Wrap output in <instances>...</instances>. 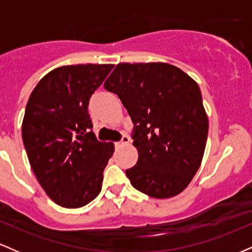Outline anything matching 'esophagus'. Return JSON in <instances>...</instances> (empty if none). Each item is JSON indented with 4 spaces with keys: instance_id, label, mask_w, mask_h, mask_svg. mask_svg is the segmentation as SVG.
Here are the masks:
<instances>
[{
    "instance_id": "obj_1",
    "label": "esophagus",
    "mask_w": 252,
    "mask_h": 252,
    "mask_svg": "<svg viewBox=\"0 0 252 252\" xmlns=\"http://www.w3.org/2000/svg\"><path fill=\"white\" fill-rule=\"evenodd\" d=\"M129 142H130V138H129V136L124 135L123 137H122V140H121L120 142H117V143H116V146H118V147H121V146H126V144H128Z\"/></svg>"
}]
</instances>
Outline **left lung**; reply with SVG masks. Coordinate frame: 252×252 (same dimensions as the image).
Listing matches in <instances>:
<instances>
[{"label": "left lung", "mask_w": 252, "mask_h": 252, "mask_svg": "<svg viewBox=\"0 0 252 252\" xmlns=\"http://www.w3.org/2000/svg\"><path fill=\"white\" fill-rule=\"evenodd\" d=\"M135 124L138 160L126 174L155 199L178 195L200 167L209 118L198 84L167 63H121L104 83Z\"/></svg>", "instance_id": "8db88e82"}]
</instances>
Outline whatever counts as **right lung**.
<instances>
[{"instance_id": "1", "label": "right lung", "mask_w": 252, "mask_h": 252, "mask_svg": "<svg viewBox=\"0 0 252 252\" xmlns=\"http://www.w3.org/2000/svg\"><path fill=\"white\" fill-rule=\"evenodd\" d=\"M112 63L67 65L48 72L31 94L22 140L36 180L56 204L88 205L100 193L103 172L115 152L92 129L88 105Z\"/></svg>"}]
</instances>
